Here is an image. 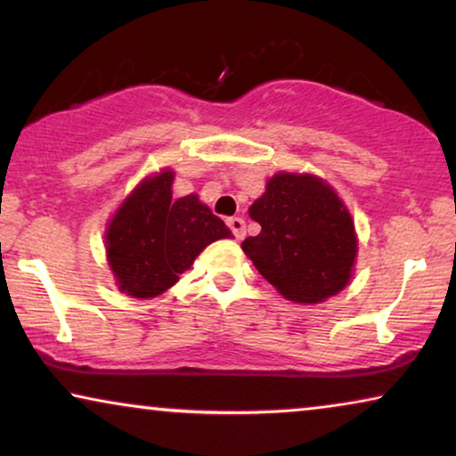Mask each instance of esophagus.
I'll use <instances>...</instances> for the list:
<instances>
[{
    "label": "esophagus",
    "instance_id": "1",
    "mask_svg": "<svg viewBox=\"0 0 456 456\" xmlns=\"http://www.w3.org/2000/svg\"><path fill=\"white\" fill-rule=\"evenodd\" d=\"M227 224H229V229H232L235 240H244L246 238V221H244V218L232 216V218H227Z\"/></svg>",
    "mask_w": 456,
    "mask_h": 456
}]
</instances>
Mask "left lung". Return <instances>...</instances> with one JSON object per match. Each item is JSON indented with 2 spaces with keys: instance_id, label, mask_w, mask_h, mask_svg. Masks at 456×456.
Wrapping results in <instances>:
<instances>
[{
  "instance_id": "1",
  "label": "left lung",
  "mask_w": 456,
  "mask_h": 456,
  "mask_svg": "<svg viewBox=\"0 0 456 456\" xmlns=\"http://www.w3.org/2000/svg\"><path fill=\"white\" fill-rule=\"evenodd\" d=\"M248 212L261 233L241 241V250L281 297L322 303L347 286L357 255L354 221L322 178L280 172Z\"/></svg>"
}]
</instances>
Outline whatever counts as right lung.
<instances>
[{
	"label": "right lung",
	"mask_w": 456,
	"mask_h": 456,
	"mask_svg": "<svg viewBox=\"0 0 456 456\" xmlns=\"http://www.w3.org/2000/svg\"><path fill=\"white\" fill-rule=\"evenodd\" d=\"M175 172L161 170L132 191L105 233L107 258L119 290L153 298L178 281L212 241L232 238L198 195L172 200Z\"/></svg>",
	"instance_id": "right-lung-1"
}]
</instances>
